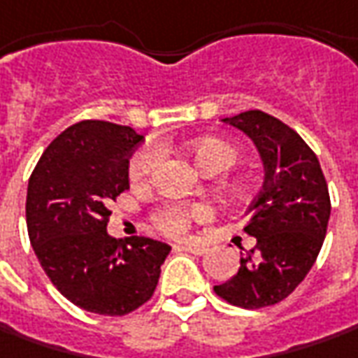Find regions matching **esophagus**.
Wrapping results in <instances>:
<instances>
[{"label":"esophagus","mask_w":358,"mask_h":358,"mask_svg":"<svg viewBox=\"0 0 358 358\" xmlns=\"http://www.w3.org/2000/svg\"><path fill=\"white\" fill-rule=\"evenodd\" d=\"M174 250H176V252L194 253V255H203V253L208 252L203 245H194V243H180V245H174Z\"/></svg>","instance_id":"esophagus-1"}]
</instances>
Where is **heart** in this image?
<instances>
[{"label": "heart", "instance_id": "1", "mask_svg": "<svg viewBox=\"0 0 358 358\" xmlns=\"http://www.w3.org/2000/svg\"><path fill=\"white\" fill-rule=\"evenodd\" d=\"M188 152L194 156L196 164L208 174H217L238 162V148L228 141L203 136L188 142ZM158 164V150L155 146H142L130 156L129 180L132 186H146L155 176ZM212 216L208 203L166 202L155 212V224L168 236H184L194 222H203Z\"/></svg>", "mask_w": 358, "mask_h": 358}]
</instances>
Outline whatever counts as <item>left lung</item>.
<instances>
[{
  "label": "left lung",
  "mask_w": 358,
  "mask_h": 358,
  "mask_svg": "<svg viewBox=\"0 0 358 358\" xmlns=\"http://www.w3.org/2000/svg\"><path fill=\"white\" fill-rule=\"evenodd\" d=\"M222 120L252 138L265 178L243 228L257 243L214 291L236 307H269L295 291L321 252L331 216L327 180L307 142L279 118L245 110Z\"/></svg>",
  "instance_id": "1"
}]
</instances>
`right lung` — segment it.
<instances>
[{
	"label": "right lung",
	"instance_id": "obj_1",
	"mask_svg": "<svg viewBox=\"0 0 358 358\" xmlns=\"http://www.w3.org/2000/svg\"><path fill=\"white\" fill-rule=\"evenodd\" d=\"M130 127L80 120L47 146L27 186V231L47 278L77 307L127 315L148 301L170 253L162 241L108 236V206L129 190Z\"/></svg>",
	"mask_w": 358,
	"mask_h": 358
}]
</instances>
